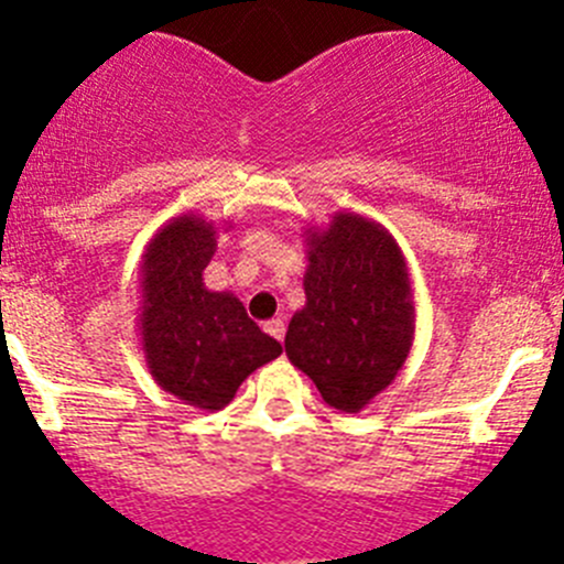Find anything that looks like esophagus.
<instances>
[{"label":"esophagus","instance_id":"1","mask_svg":"<svg viewBox=\"0 0 564 564\" xmlns=\"http://www.w3.org/2000/svg\"><path fill=\"white\" fill-rule=\"evenodd\" d=\"M264 329L278 340H283V335H286V324H283V318H278V316L270 318V322L264 324Z\"/></svg>","mask_w":564,"mask_h":564}]
</instances>
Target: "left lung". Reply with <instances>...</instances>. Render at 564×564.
<instances>
[{"instance_id":"8db88e82","label":"left lung","mask_w":564,"mask_h":564,"mask_svg":"<svg viewBox=\"0 0 564 564\" xmlns=\"http://www.w3.org/2000/svg\"><path fill=\"white\" fill-rule=\"evenodd\" d=\"M305 305L286 329V357L329 406L360 412L406 362L414 297L406 259L382 224L335 213L305 229Z\"/></svg>"}]
</instances>
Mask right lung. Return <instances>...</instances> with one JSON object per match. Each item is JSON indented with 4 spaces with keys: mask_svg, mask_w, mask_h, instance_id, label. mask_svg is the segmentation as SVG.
<instances>
[{
    "mask_svg": "<svg viewBox=\"0 0 564 564\" xmlns=\"http://www.w3.org/2000/svg\"><path fill=\"white\" fill-rule=\"evenodd\" d=\"M218 226L187 213L169 220L141 256V349L163 390L187 406L218 412L237 388L281 355L231 292L204 286Z\"/></svg>",
    "mask_w": 564,
    "mask_h": 564,
    "instance_id": "add662e5",
    "label": "right lung"
}]
</instances>
